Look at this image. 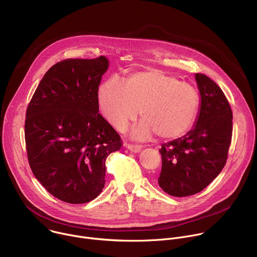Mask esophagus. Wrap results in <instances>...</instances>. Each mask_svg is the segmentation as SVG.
<instances>
[{
  "label": "esophagus",
  "instance_id": "esophagus-1",
  "mask_svg": "<svg viewBox=\"0 0 257 257\" xmlns=\"http://www.w3.org/2000/svg\"><path fill=\"white\" fill-rule=\"evenodd\" d=\"M124 146L127 148V150H130L132 152H135V153L140 152L142 150V148H143L142 146H136V145H131V144H125Z\"/></svg>",
  "mask_w": 257,
  "mask_h": 257
}]
</instances>
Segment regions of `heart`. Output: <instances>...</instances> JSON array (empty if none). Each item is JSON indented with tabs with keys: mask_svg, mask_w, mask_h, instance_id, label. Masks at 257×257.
<instances>
[{
	"mask_svg": "<svg viewBox=\"0 0 257 257\" xmlns=\"http://www.w3.org/2000/svg\"><path fill=\"white\" fill-rule=\"evenodd\" d=\"M101 113L117 131L140 115L144 119L132 133L140 141L154 135L160 140H173L185 135L194 124L199 97L193 87L181 83L159 70L140 71L128 75L124 84L111 77L97 92Z\"/></svg>",
	"mask_w": 257,
	"mask_h": 257,
	"instance_id": "obj_1",
	"label": "heart"
}]
</instances>
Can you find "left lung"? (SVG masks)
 <instances>
[{
	"label": "left lung",
	"mask_w": 257,
	"mask_h": 257,
	"mask_svg": "<svg viewBox=\"0 0 257 257\" xmlns=\"http://www.w3.org/2000/svg\"><path fill=\"white\" fill-rule=\"evenodd\" d=\"M195 81L200 102L193 127L159 151V186L177 197L201 191L220 174L232 138L233 114L225 94L206 75L195 74Z\"/></svg>",
	"instance_id": "8db88e82"
}]
</instances>
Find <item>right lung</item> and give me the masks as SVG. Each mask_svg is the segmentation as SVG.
<instances>
[{"label": "right lung", "mask_w": 257, "mask_h": 257, "mask_svg": "<svg viewBox=\"0 0 257 257\" xmlns=\"http://www.w3.org/2000/svg\"><path fill=\"white\" fill-rule=\"evenodd\" d=\"M109 67L105 57L70 59L51 67L26 111L30 168L41 185L69 203L96 198L105 184V161L121 147L99 113L97 92Z\"/></svg>", "instance_id": "right-lung-1"}]
</instances>
